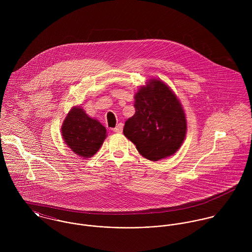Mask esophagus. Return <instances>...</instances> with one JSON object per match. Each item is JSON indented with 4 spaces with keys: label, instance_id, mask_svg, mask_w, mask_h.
Segmentation results:
<instances>
[{
    "label": "esophagus",
    "instance_id": "esophagus-1",
    "mask_svg": "<svg viewBox=\"0 0 252 252\" xmlns=\"http://www.w3.org/2000/svg\"><path fill=\"white\" fill-rule=\"evenodd\" d=\"M113 131L115 132V133H122V131H123V124L122 123H119L114 129H113Z\"/></svg>",
    "mask_w": 252,
    "mask_h": 252
}]
</instances>
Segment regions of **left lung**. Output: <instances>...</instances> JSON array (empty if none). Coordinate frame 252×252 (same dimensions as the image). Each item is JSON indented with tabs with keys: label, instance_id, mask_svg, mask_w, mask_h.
<instances>
[{
	"label": "left lung",
	"instance_id": "left-lung-1",
	"mask_svg": "<svg viewBox=\"0 0 252 252\" xmlns=\"http://www.w3.org/2000/svg\"><path fill=\"white\" fill-rule=\"evenodd\" d=\"M135 114L126 122L124 136L150 161L174 155L183 143L187 122L173 90L161 79L151 78L135 94Z\"/></svg>",
	"mask_w": 252,
	"mask_h": 252
}]
</instances>
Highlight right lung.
I'll use <instances>...</instances> for the list:
<instances>
[{"instance_id": "right-lung-1", "label": "right lung", "mask_w": 252, "mask_h": 252, "mask_svg": "<svg viewBox=\"0 0 252 252\" xmlns=\"http://www.w3.org/2000/svg\"><path fill=\"white\" fill-rule=\"evenodd\" d=\"M61 131L67 146L84 159L94 156L107 138V130L101 122L90 117L79 107L71 108Z\"/></svg>"}]
</instances>
